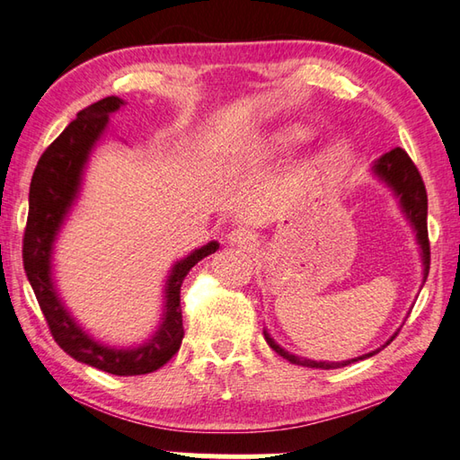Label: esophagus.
<instances>
[{
    "label": "esophagus",
    "mask_w": 460,
    "mask_h": 460,
    "mask_svg": "<svg viewBox=\"0 0 460 460\" xmlns=\"http://www.w3.org/2000/svg\"><path fill=\"white\" fill-rule=\"evenodd\" d=\"M228 242L232 246L252 248V246H256V234L248 228H234L228 234Z\"/></svg>",
    "instance_id": "obj_1"
}]
</instances>
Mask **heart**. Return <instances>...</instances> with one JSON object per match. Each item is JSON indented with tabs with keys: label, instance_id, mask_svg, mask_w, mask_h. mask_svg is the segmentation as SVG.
<instances>
[{
	"label": "heart",
	"instance_id": "b5f03b06",
	"mask_svg": "<svg viewBox=\"0 0 460 460\" xmlns=\"http://www.w3.org/2000/svg\"><path fill=\"white\" fill-rule=\"evenodd\" d=\"M306 137V129L300 128V126H290V128H284L282 132L276 134L272 137L274 146H280V148H284V146H292L296 144L300 140H305Z\"/></svg>",
	"mask_w": 460,
	"mask_h": 460
}]
</instances>
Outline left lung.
<instances>
[{"instance_id":"8db88e82","label":"left lung","mask_w":460,"mask_h":460,"mask_svg":"<svg viewBox=\"0 0 460 460\" xmlns=\"http://www.w3.org/2000/svg\"><path fill=\"white\" fill-rule=\"evenodd\" d=\"M375 174L378 178H383L386 184L394 190L396 196L401 198L402 210H404L406 216H409V220L412 222L414 230H417V238H419V244H420V250H422L424 280H427L429 268H430V242H429V228H427L429 198H427V188H424V181H422L420 172H419L417 166H414V162L409 158V154H406L402 148H394L391 152H386L383 158H380L375 164ZM264 338H266V342L270 344V349L274 352H279L282 358L290 360L292 365H300V367H308V368H324V370H328V368H341V367L352 365V362L362 360V358H368V357H372V354L380 352V349H378V350H372L368 354H362V357H358V358L344 360V362H316V360L292 357L290 352H286L284 349H280V346L276 344L272 338L266 334V331H264ZM393 338L386 344H391ZM385 346H383V349H385Z\"/></svg>"}]
</instances>
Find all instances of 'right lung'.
Segmentation results:
<instances>
[{
    "mask_svg": "<svg viewBox=\"0 0 460 460\" xmlns=\"http://www.w3.org/2000/svg\"><path fill=\"white\" fill-rule=\"evenodd\" d=\"M122 103L124 102L116 95H110V98H103L77 111L74 122L41 154L30 186V212L23 232V268L43 316H46L49 332L59 349L84 365L110 372V375L134 376L162 368L180 350L181 338H184L180 306L181 282L202 258L218 250V242L202 246L172 268L166 286L164 323L160 331L144 346L132 350L108 349L85 334L67 314L58 298L54 284H51V244H54L69 206L75 200L84 164L88 160L95 140L106 129L108 116Z\"/></svg>",
    "mask_w": 460,
    "mask_h": 460,
    "instance_id": "add662e5",
    "label": "right lung"
}]
</instances>
